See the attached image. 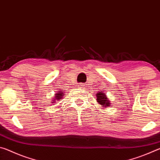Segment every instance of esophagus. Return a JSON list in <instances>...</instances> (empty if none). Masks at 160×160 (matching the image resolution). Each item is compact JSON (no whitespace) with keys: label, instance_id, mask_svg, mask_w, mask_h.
Masks as SVG:
<instances>
[{"label":"esophagus","instance_id":"34e87169","mask_svg":"<svg viewBox=\"0 0 160 160\" xmlns=\"http://www.w3.org/2000/svg\"><path fill=\"white\" fill-rule=\"evenodd\" d=\"M78 88H84V85H83V84H79V85H78Z\"/></svg>","mask_w":160,"mask_h":160}]
</instances>
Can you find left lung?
<instances>
[{
    "label": "left lung",
    "instance_id": "left-lung-1",
    "mask_svg": "<svg viewBox=\"0 0 160 160\" xmlns=\"http://www.w3.org/2000/svg\"><path fill=\"white\" fill-rule=\"evenodd\" d=\"M96 97H97V102H98V104H101L102 107L105 108L110 106V104H111L110 101L108 99L105 93H103L102 91L99 92L96 94Z\"/></svg>",
    "mask_w": 160,
    "mask_h": 160
}]
</instances>
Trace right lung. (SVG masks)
<instances>
[{"label":"right lung","instance_id":"right-lung-1","mask_svg":"<svg viewBox=\"0 0 160 160\" xmlns=\"http://www.w3.org/2000/svg\"><path fill=\"white\" fill-rule=\"evenodd\" d=\"M63 95H64V94L62 92V91H59V92H57V94H56L55 96H54V99H53V102H52V103H55L54 102L55 100L58 101V100L61 99L62 98V97H63Z\"/></svg>","mask_w":160,"mask_h":160}]
</instances>
